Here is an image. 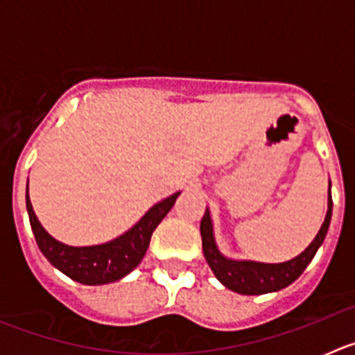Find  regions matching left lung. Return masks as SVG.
I'll return each mask as SVG.
<instances>
[{
	"instance_id": "8db88e82",
	"label": "left lung",
	"mask_w": 355,
	"mask_h": 355,
	"mask_svg": "<svg viewBox=\"0 0 355 355\" xmlns=\"http://www.w3.org/2000/svg\"><path fill=\"white\" fill-rule=\"evenodd\" d=\"M332 216V199H331V181H329V199H327V215L320 227L315 240L307 245L304 252L297 258L284 263H259V261H241V259H229L218 250L213 234V222L209 209L206 208L205 216L200 220V236H202V252L208 261L209 268L213 270L215 277L229 288L241 295H263L279 291L290 286L293 281L302 275L306 266L315 258L316 250L324 243L327 234L329 224Z\"/></svg>"
}]
</instances>
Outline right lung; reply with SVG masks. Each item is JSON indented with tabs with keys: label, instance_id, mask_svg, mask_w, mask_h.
Returning a JSON list of instances; mask_svg holds the SVG:
<instances>
[{
	"label": "right lung",
	"instance_id": "add662e5",
	"mask_svg": "<svg viewBox=\"0 0 355 355\" xmlns=\"http://www.w3.org/2000/svg\"><path fill=\"white\" fill-rule=\"evenodd\" d=\"M180 193L181 192H175L167 199L159 200L158 205L153 206L130 231L115 240L90 247H72L55 240L37 218L28 190L26 209L37 245L40 252L48 258V261L72 281L96 286V284L115 283L139 266V263L146 256L153 231L171 211Z\"/></svg>",
	"mask_w": 355,
	"mask_h": 355
}]
</instances>
